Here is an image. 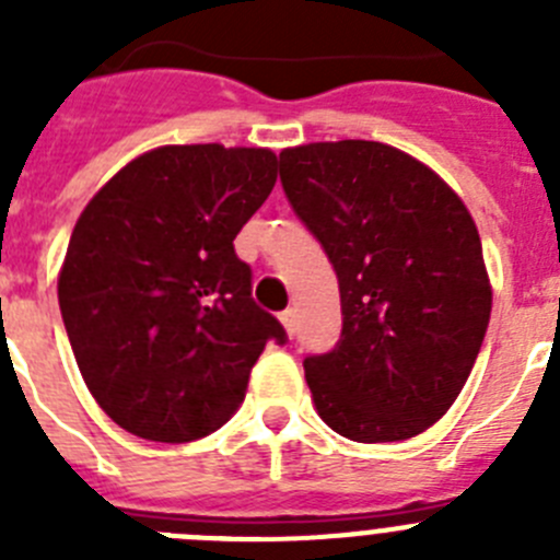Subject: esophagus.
<instances>
[{"label": "esophagus", "mask_w": 560, "mask_h": 560, "mask_svg": "<svg viewBox=\"0 0 560 560\" xmlns=\"http://www.w3.org/2000/svg\"><path fill=\"white\" fill-rule=\"evenodd\" d=\"M280 323H283L285 334L294 336V330H296V314H294V308H285L283 314H280Z\"/></svg>", "instance_id": "1"}]
</instances>
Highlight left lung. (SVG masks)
<instances>
[{"label":"left lung","mask_w":560,"mask_h":560,"mask_svg":"<svg viewBox=\"0 0 560 560\" xmlns=\"http://www.w3.org/2000/svg\"><path fill=\"white\" fill-rule=\"evenodd\" d=\"M280 182L339 277L341 339L303 361L316 412L355 443L427 432L465 387L491 319L471 212L384 142L285 148Z\"/></svg>","instance_id":"left-lung-1"}]
</instances>
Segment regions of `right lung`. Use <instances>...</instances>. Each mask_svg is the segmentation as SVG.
<instances>
[{
  "label": "right lung",
  "instance_id": "1",
  "mask_svg": "<svg viewBox=\"0 0 560 560\" xmlns=\"http://www.w3.org/2000/svg\"><path fill=\"white\" fill-rule=\"evenodd\" d=\"M275 182L269 148L162 145L81 212L58 305L89 393L126 432L156 443L215 432L244 404L266 341L285 345L232 246Z\"/></svg>",
  "mask_w": 560,
  "mask_h": 560
}]
</instances>
